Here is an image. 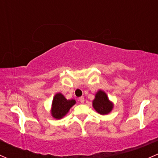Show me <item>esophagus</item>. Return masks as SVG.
I'll return each instance as SVG.
<instances>
[{"instance_id": "obj_1", "label": "esophagus", "mask_w": 158, "mask_h": 158, "mask_svg": "<svg viewBox=\"0 0 158 158\" xmlns=\"http://www.w3.org/2000/svg\"><path fill=\"white\" fill-rule=\"evenodd\" d=\"M79 102H80L81 103H84V102H85V99H84V97L82 96L80 97V98H79Z\"/></svg>"}]
</instances>
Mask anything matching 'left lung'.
<instances>
[{
  "label": "left lung",
  "mask_w": 158,
  "mask_h": 158,
  "mask_svg": "<svg viewBox=\"0 0 158 158\" xmlns=\"http://www.w3.org/2000/svg\"><path fill=\"white\" fill-rule=\"evenodd\" d=\"M92 106L100 114H107L112 110L113 103L109 99L106 92L99 90L95 94V99L92 101Z\"/></svg>",
  "instance_id": "1"
}]
</instances>
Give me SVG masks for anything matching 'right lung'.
Returning a JSON list of instances; mask_svg holds the SVG:
<instances>
[{
    "mask_svg": "<svg viewBox=\"0 0 158 158\" xmlns=\"http://www.w3.org/2000/svg\"><path fill=\"white\" fill-rule=\"evenodd\" d=\"M75 104L76 101L74 99L67 100L63 94H56L52 99L51 114L56 119L63 118Z\"/></svg>",
    "mask_w": 158,
    "mask_h": 158,
    "instance_id": "add662e5",
    "label": "right lung"
}]
</instances>
